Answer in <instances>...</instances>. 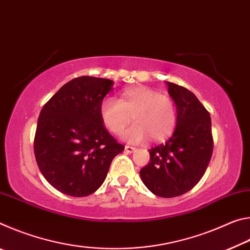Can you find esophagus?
<instances>
[{
    "label": "esophagus",
    "instance_id": "obj_1",
    "mask_svg": "<svg viewBox=\"0 0 250 250\" xmlns=\"http://www.w3.org/2000/svg\"><path fill=\"white\" fill-rule=\"evenodd\" d=\"M125 150L128 152V153H132V152L135 150V147L133 146H125Z\"/></svg>",
    "mask_w": 250,
    "mask_h": 250
}]
</instances>
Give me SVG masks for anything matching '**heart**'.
I'll list each match as a JSON object with an SVG mask.
<instances>
[{
    "mask_svg": "<svg viewBox=\"0 0 250 250\" xmlns=\"http://www.w3.org/2000/svg\"><path fill=\"white\" fill-rule=\"evenodd\" d=\"M100 118L112 133L119 134L133 117L135 124L125 131L130 142L163 141L176 125V109L173 100L146 86H135L121 92L119 100L107 97L100 104Z\"/></svg>",
    "mask_w": 250,
    "mask_h": 250,
    "instance_id": "obj_1",
    "label": "heart"
}]
</instances>
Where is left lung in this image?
<instances>
[{
	"mask_svg": "<svg viewBox=\"0 0 250 250\" xmlns=\"http://www.w3.org/2000/svg\"><path fill=\"white\" fill-rule=\"evenodd\" d=\"M176 104V126L172 137L152 147L150 162L140 176L160 197H175L188 192L202 179L213 153L209 112L186 88L167 83Z\"/></svg>",
	"mask_w": 250,
	"mask_h": 250,
	"instance_id": "1",
	"label": "left lung"
}]
</instances>
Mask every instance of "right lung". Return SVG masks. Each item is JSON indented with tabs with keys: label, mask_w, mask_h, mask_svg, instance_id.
I'll use <instances>...</instances> for the list:
<instances>
[{
	"label": "right lung",
	"mask_w": 250,
	"mask_h": 250,
	"mask_svg": "<svg viewBox=\"0 0 250 250\" xmlns=\"http://www.w3.org/2000/svg\"><path fill=\"white\" fill-rule=\"evenodd\" d=\"M112 86L110 79L75 78L40 113L34 139L37 166L48 183L66 195L96 192L113 158L125 150L100 118V104Z\"/></svg>",
	"instance_id": "1"
}]
</instances>
